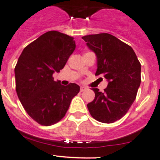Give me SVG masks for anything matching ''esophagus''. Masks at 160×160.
I'll list each match as a JSON object with an SVG mask.
<instances>
[{"mask_svg":"<svg viewBox=\"0 0 160 160\" xmlns=\"http://www.w3.org/2000/svg\"><path fill=\"white\" fill-rule=\"evenodd\" d=\"M87 88H84V87H81V88H80V92H83V91H84L85 90H86Z\"/></svg>","mask_w":160,"mask_h":160,"instance_id":"1","label":"esophagus"}]
</instances>
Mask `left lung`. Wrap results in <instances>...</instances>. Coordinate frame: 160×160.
<instances>
[{
	"mask_svg": "<svg viewBox=\"0 0 160 160\" xmlns=\"http://www.w3.org/2000/svg\"><path fill=\"white\" fill-rule=\"evenodd\" d=\"M82 39L96 55L95 75L108 81L103 92L92 88L95 97L88 108L98 121L114 123L128 112L135 100L141 84V64L132 48L111 34H91Z\"/></svg>",
	"mask_w": 160,
	"mask_h": 160,
	"instance_id": "1",
	"label": "left lung"
}]
</instances>
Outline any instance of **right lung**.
<instances>
[{
    "label": "right lung",
    "instance_id": "right-lung-1",
    "mask_svg": "<svg viewBox=\"0 0 160 160\" xmlns=\"http://www.w3.org/2000/svg\"><path fill=\"white\" fill-rule=\"evenodd\" d=\"M73 37L48 31L23 49L15 68V89L26 112L44 126L58 123L80 92V86L55 81L76 48Z\"/></svg>",
    "mask_w": 160,
    "mask_h": 160
}]
</instances>
